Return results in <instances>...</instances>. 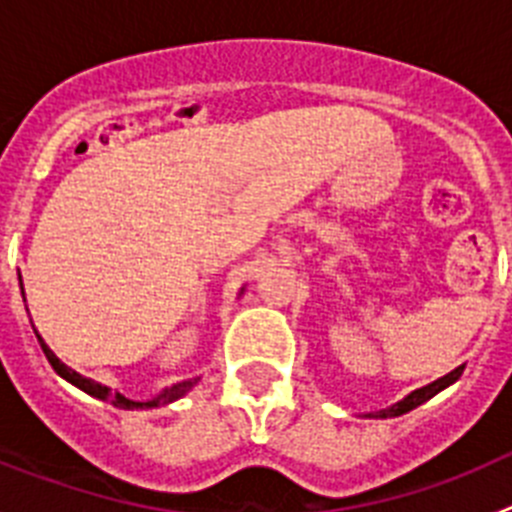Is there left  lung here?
<instances>
[{
    "label": "left lung",
    "instance_id": "obj_1",
    "mask_svg": "<svg viewBox=\"0 0 512 512\" xmlns=\"http://www.w3.org/2000/svg\"><path fill=\"white\" fill-rule=\"evenodd\" d=\"M461 372H464V366H456L454 372H449V374H446V377L436 379V382L425 384V387H420V390L410 392L408 397H402L400 402H395V405H392V408L379 410V413H377V415H372V418H395V415H405V413H410V410H413V408H418V405H423L425 400H431L433 395H438V392H441V390H446V387H449V384H454L456 379L461 377Z\"/></svg>",
    "mask_w": 512,
    "mask_h": 512
}]
</instances>
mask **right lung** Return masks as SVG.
Instances as JSON below:
<instances>
[{
    "instance_id": "add662e5",
    "label": "right lung",
    "mask_w": 512,
    "mask_h": 512,
    "mask_svg": "<svg viewBox=\"0 0 512 512\" xmlns=\"http://www.w3.org/2000/svg\"><path fill=\"white\" fill-rule=\"evenodd\" d=\"M20 287H22V282H20ZM35 336H38V333H35ZM38 341H40V348H43L45 359H48V364H51L53 369H56L58 377H63V379H66V382H71V384H74V387H79L81 392H87V395L97 397V400L110 402V405H115V408H122V410H146V408H158V405H169V402H174V400H179V397L187 395V392L192 390L194 384H197V379H200V377L184 379V382H176V384H171V387H166V390L161 392V395L153 397V400L138 402V400H130V397L120 395V392H110V387H104V384L94 382V379L81 377L79 372H74L71 366L63 364V361L58 359L56 354H53L51 348L45 346L43 338L38 336Z\"/></svg>"
}]
</instances>
